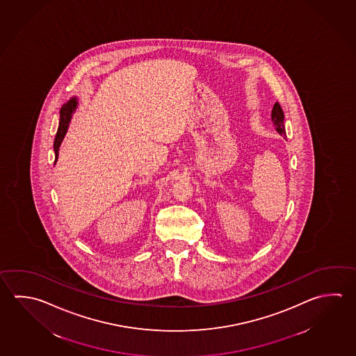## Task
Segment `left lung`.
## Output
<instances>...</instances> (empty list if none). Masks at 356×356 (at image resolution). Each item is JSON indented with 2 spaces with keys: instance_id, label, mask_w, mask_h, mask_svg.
Segmentation results:
<instances>
[{
  "instance_id": "1",
  "label": "left lung",
  "mask_w": 356,
  "mask_h": 356,
  "mask_svg": "<svg viewBox=\"0 0 356 356\" xmlns=\"http://www.w3.org/2000/svg\"><path fill=\"white\" fill-rule=\"evenodd\" d=\"M271 119L272 123H273V127H275V129L277 130L278 134H286L284 133V111L281 109V106H280V104L276 103L273 105V109H272L271 113Z\"/></svg>"
}]
</instances>
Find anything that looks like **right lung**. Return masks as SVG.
Wrapping results in <instances>:
<instances>
[{"label": "right lung", "instance_id": "right-lung-1", "mask_svg": "<svg viewBox=\"0 0 356 356\" xmlns=\"http://www.w3.org/2000/svg\"><path fill=\"white\" fill-rule=\"evenodd\" d=\"M78 97H72L70 100H67V103L63 105V108L60 110V124H58V133L55 136V142H54V150H55V162L58 161V150L60 145L64 140L65 134L69 128V124L72 122V114L76 111L78 108Z\"/></svg>", "mask_w": 356, "mask_h": 356}]
</instances>
